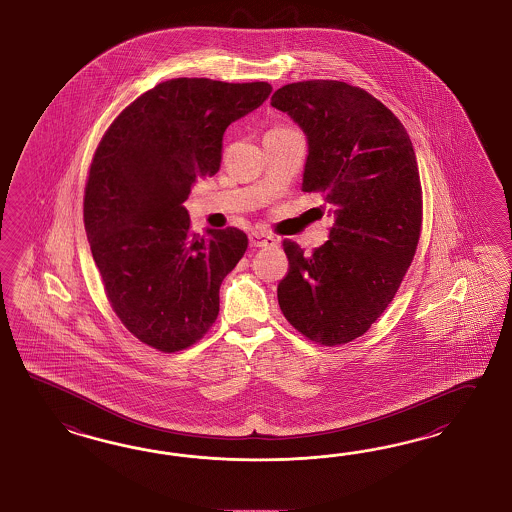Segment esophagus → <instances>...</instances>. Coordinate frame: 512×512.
<instances>
[{"mask_svg": "<svg viewBox=\"0 0 512 512\" xmlns=\"http://www.w3.org/2000/svg\"><path fill=\"white\" fill-rule=\"evenodd\" d=\"M249 246L251 248H274L277 246V240L272 235L253 231V233H249Z\"/></svg>", "mask_w": 512, "mask_h": 512, "instance_id": "1", "label": "esophagus"}]
</instances>
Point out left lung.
Masks as SVG:
<instances>
[{
    "instance_id": "1",
    "label": "left lung",
    "mask_w": 512,
    "mask_h": 512,
    "mask_svg": "<svg viewBox=\"0 0 512 512\" xmlns=\"http://www.w3.org/2000/svg\"><path fill=\"white\" fill-rule=\"evenodd\" d=\"M272 106L304 130L302 190L324 195L333 216L313 253L283 242L289 272L277 302L307 339L345 345L386 311L414 261L423 221L414 145L391 110L345 82L289 83Z\"/></svg>"
}]
</instances>
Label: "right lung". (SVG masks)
<instances>
[{"mask_svg":"<svg viewBox=\"0 0 512 512\" xmlns=\"http://www.w3.org/2000/svg\"><path fill=\"white\" fill-rule=\"evenodd\" d=\"M272 85L175 78L136 98L93 156L83 223L115 315L160 352L194 345L220 313V287L248 249L236 227L195 235L184 201L221 164L227 126Z\"/></svg>","mask_w":512,"mask_h":512,"instance_id":"add662e5","label":"right lung"}]
</instances>
